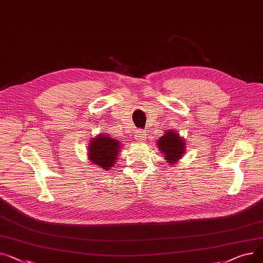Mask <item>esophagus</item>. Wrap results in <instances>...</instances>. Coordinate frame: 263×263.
Returning <instances> with one entry per match:
<instances>
[{"instance_id":"esophagus-1","label":"esophagus","mask_w":263,"mask_h":263,"mask_svg":"<svg viewBox=\"0 0 263 263\" xmlns=\"http://www.w3.org/2000/svg\"><path fill=\"white\" fill-rule=\"evenodd\" d=\"M135 139L139 142H143L146 139V132L141 130V129H137L135 132Z\"/></svg>"}]
</instances>
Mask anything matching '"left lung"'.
I'll return each mask as SVG.
<instances>
[{
  "mask_svg": "<svg viewBox=\"0 0 263 263\" xmlns=\"http://www.w3.org/2000/svg\"><path fill=\"white\" fill-rule=\"evenodd\" d=\"M157 144L168 163H175L176 160L180 159L184 153V147H186L179 135L173 130L165 132L164 136L157 141Z\"/></svg>",
  "mask_w": 263,
  "mask_h": 263,
  "instance_id": "8db88e82",
  "label": "left lung"
}]
</instances>
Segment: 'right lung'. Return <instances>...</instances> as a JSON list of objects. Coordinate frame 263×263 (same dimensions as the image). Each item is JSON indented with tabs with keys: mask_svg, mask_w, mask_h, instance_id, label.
I'll return each mask as SVG.
<instances>
[{
	"mask_svg": "<svg viewBox=\"0 0 263 263\" xmlns=\"http://www.w3.org/2000/svg\"><path fill=\"white\" fill-rule=\"evenodd\" d=\"M121 143L108 136H97L89 144V160L103 170H109L117 159Z\"/></svg>",
	"mask_w": 263,
	"mask_h": 263,
	"instance_id": "1",
	"label": "right lung"
}]
</instances>
